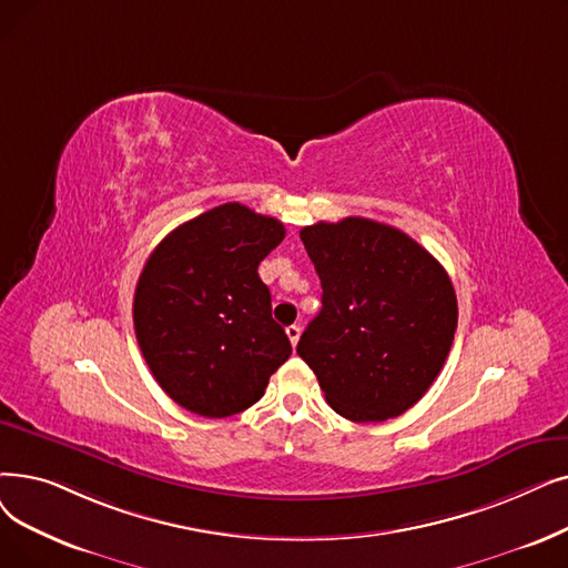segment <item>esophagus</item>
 Segmentation results:
<instances>
[{
  "label": "esophagus",
  "mask_w": 568,
  "mask_h": 568,
  "mask_svg": "<svg viewBox=\"0 0 568 568\" xmlns=\"http://www.w3.org/2000/svg\"><path fill=\"white\" fill-rule=\"evenodd\" d=\"M285 334H287V338H290L292 345H297V341H300V336H302V327H300V325H290V327L285 329Z\"/></svg>",
  "instance_id": "34e87169"
}]
</instances>
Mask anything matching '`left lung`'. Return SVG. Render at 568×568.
<instances>
[{
	"instance_id": "obj_1",
	"label": "left lung",
	"mask_w": 568,
	"mask_h": 568,
	"mask_svg": "<svg viewBox=\"0 0 568 568\" xmlns=\"http://www.w3.org/2000/svg\"><path fill=\"white\" fill-rule=\"evenodd\" d=\"M323 308L297 343L327 404L353 423H383L425 397L457 329V297L434 255L368 217L300 232Z\"/></svg>"
}]
</instances>
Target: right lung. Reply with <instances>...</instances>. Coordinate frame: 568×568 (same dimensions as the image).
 I'll return each instance as SVG.
<instances>
[{"label":"right lung","instance_id":"right-lung-1","mask_svg":"<svg viewBox=\"0 0 568 568\" xmlns=\"http://www.w3.org/2000/svg\"><path fill=\"white\" fill-rule=\"evenodd\" d=\"M283 239L281 220L230 202L187 220L148 257L134 292V332L155 381L185 410H245L290 357L257 274Z\"/></svg>","mask_w":568,"mask_h":568}]
</instances>
